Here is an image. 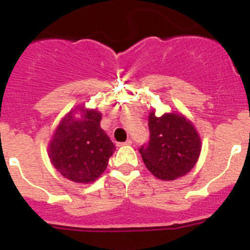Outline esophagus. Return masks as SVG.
<instances>
[{
  "instance_id": "obj_1",
  "label": "esophagus",
  "mask_w": 250,
  "mask_h": 250,
  "mask_svg": "<svg viewBox=\"0 0 250 250\" xmlns=\"http://www.w3.org/2000/svg\"><path fill=\"white\" fill-rule=\"evenodd\" d=\"M128 145H132V140L128 139L127 141H125V143H120L118 144V146H128Z\"/></svg>"
}]
</instances>
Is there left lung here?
<instances>
[{
  "label": "left lung",
  "mask_w": 250,
  "mask_h": 250,
  "mask_svg": "<svg viewBox=\"0 0 250 250\" xmlns=\"http://www.w3.org/2000/svg\"><path fill=\"white\" fill-rule=\"evenodd\" d=\"M150 139L139 148L144 163L156 178L174 180L195 167L201 153V138L181 113L148 116Z\"/></svg>",
  "instance_id": "left-lung-1"
}]
</instances>
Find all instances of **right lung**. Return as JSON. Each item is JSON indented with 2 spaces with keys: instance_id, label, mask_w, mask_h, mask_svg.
Here are the masks:
<instances>
[{
  "instance_id": "right-lung-1",
  "label": "right lung",
  "mask_w": 250,
  "mask_h": 250,
  "mask_svg": "<svg viewBox=\"0 0 250 250\" xmlns=\"http://www.w3.org/2000/svg\"><path fill=\"white\" fill-rule=\"evenodd\" d=\"M80 115L76 117V113ZM102 113L77 106L55 129L48 155L55 169L74 183H93L106 169L116 147L100 128Z\"/></svg>"
}]
</instances>
